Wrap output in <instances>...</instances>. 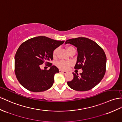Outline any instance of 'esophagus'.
I'll use <instances>...</instances> for the list:
<instances>
[{
  "instance_id": "obj_1",
  "label": "esophagus",
  "mask_w": 122,
  "mask_h": 122,
  "mask_svg": "<svg viewBox=\"0 0 122 122\" xmlns=\"http://www.w3.org/2000/svg\"><path fill=\"white\" fill-rule=\"evenodd\" d=\"M59 72L61 73H63V74H66V71H62L61 70H59Z\"/></svg>"
}]
</instances>
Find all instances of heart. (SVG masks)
<instances>
[{
  "mask_svg": "<svg viewBox=\"0 0 122 122\" xmlns=\"http://www.w3.org/2000/svg\"><path fill=\"white\" fill-rule=\"evenodd\" d=\"M66 49L67 51L68 52V54H70V53L72 51H75V49L73 46H67L66 47ZM58 51V48H56L54 51H53V57L54 58H56V56H57V52ZM71 62L70 61H58V62H57V63H56V65H57V66L59 67L60 68V69L62 70H66L67 68L69 67L70 65H71Z\"/></svg>",
  "mask_w": 122,
  "mask_h": 122,
  "instance_id": "b5f03b06",
  "label": "heart"
}]
</instances>
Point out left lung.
Here are the masks:
<instances>
[{"mask_svg":"<svg viewBox=\"0 0 122 122\" xmlns=\"http://www.w3.org/2000/svg\"><path fill=\"white\" fill-rule=\"evenodd\" d=\"M65 43L76 47L78 56L74 68L82 70L80 75L73 73L74 78L67 82L68 86L78 91L93 89L101 82L106 73L107 58L104 50L94 41L83 37L67 40Z\"/></svg>","mask_w":122,"mask_h":122,"instance_id":"1","label":"left lung"}]
</instances>
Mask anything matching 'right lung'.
I'll return each mask as SVG.
<instances>
[{
  "label": "right lung",
  "mask_w": 122,
  "mask_h": 122,
  "mask_svg": "<svg viewBox=\"0 0 122 122\" xmlns=\"http://www.w3.org/2000/svg\"><path fill=\"white\" fill-rule=\"evenodd\" d=\"M44 36L34 37L23 43L15 56V74L18 81L30 91L40 92L51 88L55 74L58 68L49 61L53 59V51L63 44ZM45 63L51 67L49 70H41L40 65Z\"/></svg>",
  "instance_id": "add662e5"
}]
</instances>
